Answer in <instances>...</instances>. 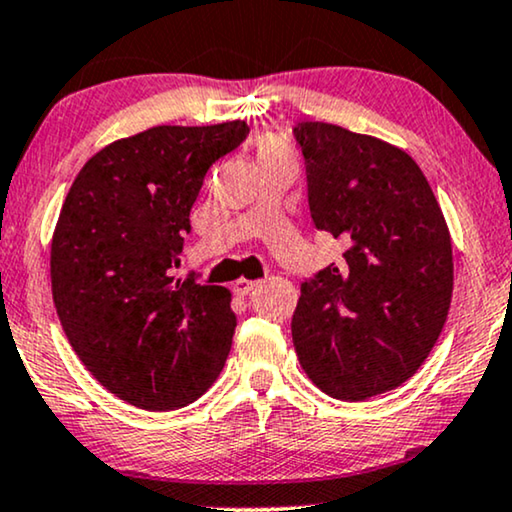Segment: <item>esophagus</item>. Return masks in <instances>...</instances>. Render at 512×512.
<instances>
[{
	"instance_id": "esophagus-1",
	"label": "esophagus",
	"mask_w": 512,
	"mask_h": 512,
	"mask_svg": "<svg viewBox=\"0 0 512 512\" xmlns=\"http://www.w3.org/2000/svg\"><path fill=\"white\" fill-rule=\"evenodd\" d=\"M257 285H260V281H248V278H238V281L234 283V292H236V295L245 297V295H250V292L255 290Z\"/></svg>"
}]
</instances>
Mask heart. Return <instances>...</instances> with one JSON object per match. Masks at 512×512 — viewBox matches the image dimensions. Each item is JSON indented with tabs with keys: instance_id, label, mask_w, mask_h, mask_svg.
<instances>
[{
	"instance_id": "obj_1",
	"label": "heart",
	"mask_w": 512,
	"mask_h": 512,
	"mask_svg": "<svg viewBox=\"0 0 512 512\" xmlns=\"http://www.w3.org/2000/svg\"><path fill=\"white\" fill-rule=\"evenodd\" d=\"M292 152L288 140L281 135H264L257 140V163L269 166V163H290Z\"/></svg>"
}]
</instances>
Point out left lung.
Wrapping results in <instances>:
<instances>
[{"mask_svg": "<svg viewBox=\"0 0 512 512\" xmlns=\"http://www.w3.org/2000/svg\"><path fill=\"white\" fill-rule=\"evenodd\" d=\"M316 229L344 245L304 278L292 342L320 391L365 400L400 386L438 342L452 302V241L403 149L323 121L292 128Z\"/></svg>", "mask_w": 512, "mask_h": 512, "instance_id": "8db88e82", "label": "left lung"}]
</instances>
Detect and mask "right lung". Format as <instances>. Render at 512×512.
Returning a JSON list of instances; mask_svg holds the SVG:
<instances>
[{
    "instance_id": "1",
    "label": "right lung",
    "mask_w": 512,
    "mask_h": 512,
    "mask_svg": "<svg viewBox=\"0 0 512 512\" xmlns=\"http://www.w3.org/2000/svg\"><path fill=\"white\" fill-rule=\"evenodd\" d=\"M248 133L245 121H227L112 142L79 170L60 210L51 243L60 325L88 372L142 410L194 403L229 356V290L173 269L203 177Z\"/></svg>"
}]
</instances>
